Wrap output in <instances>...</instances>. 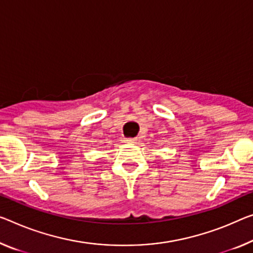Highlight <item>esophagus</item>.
Listing matches in <instances>:
<instances>
[{"label": "esophagus", "mask_w": 253, "mask_h": 253, "mask_svg": "<svg viewBox=\"0 0 253 253\" xmlns=\"http://www.w3.org/2000/svg\"><path fill=\"white\" fill-rule=\"evenodd\" d=\"M124 142H126V143H134L135 139H124Z\"/></svg>", "instance_id": "esophagus-1"}]
</instances>
